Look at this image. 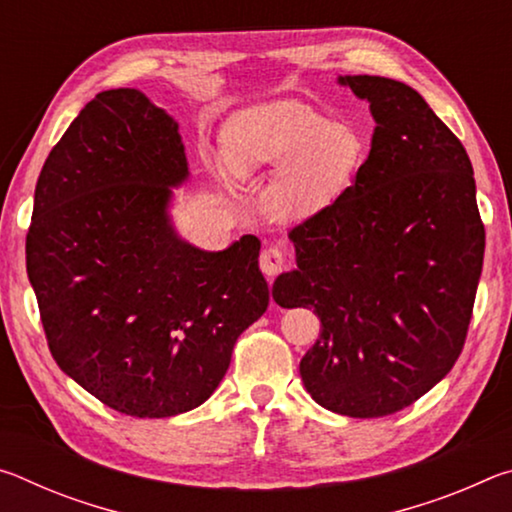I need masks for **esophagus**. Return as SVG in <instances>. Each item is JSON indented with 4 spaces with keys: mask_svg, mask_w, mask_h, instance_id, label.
Returning <instances> with one entry per match:
<instances>
[{
    "mask_svg": "<svg viewBox=\"0 0 512 512\" xmlns=\"http://www.w3.org/2000/svg\"><path fill=\"white\" fill-rule=\"evenodd\" d=\"M259 268H262V273L271 280L277 273H282L284 268V255L282 250L277 246H266L262 250V255H259Z\"/></svg>",
    "mask_w": 512,
    "mask_h": 512,
    "instance_id": "34e87169",
    "label": "esophagus"
}]
</instances>
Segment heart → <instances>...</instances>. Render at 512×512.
<instances>
[{"mask_svg": "<svg viewBox=\"0 0 512 512\" xmlns=\"http://www.w3.org/2000/svg\"><path fill=\"white\" fill-rule=\"evenodd\" d=\"M225 160L237 176L275 169L264 210L296 223L343 196L363 160V140L350 124L329 121L298 101L248 108L225 128Z\"/></svg>", "mask_w": 512, "mask_h": 512, "instance_id": "obj_1", "label": "heart"}]
</instances>
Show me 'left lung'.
Wrapping results in <instances>:
<instances>
[{"label":"left lung","instance_id":"1","mask_svg":"<svg viewBox=\"0 0 512 512\" xmlns=\"http://www.w3.org/2000/svg\"><path fill=\"white\" fill-rule=\"evenodd\" d=\"M370 103L375 133L354 185L289 232L298 268L280 307H311L320 336L300 361L307 393L381 418L431 391L461 354L485 230L463 144L406 83L339 76Z\"/></svg>","mask_w":512,"mask_h":512}]
</instances>
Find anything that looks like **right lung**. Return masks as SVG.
<instances>
[{"label":"right lung","instance_id":"obj_1","mask_svg":"<svg viewBox=\"0 0 512 512\" xmlns=\"http://www.w3.org/2000/svg\"><path fill=\"white\" fill-rule=\"evenodd\" d=\"M187 176L176 121L119 88L79 112L36 185L27 273L51 357L135 418L201 406L268 307L257 237L210 253L176 235L167 207Z\"/></svg>","mask_w":512,"mask_h":512}]
</instances>
